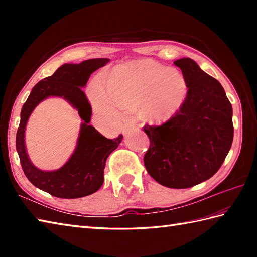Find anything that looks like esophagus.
<instances>
[{
    "mask_svg": "<svg viewBox=\"0 0 257 257\" xmlns=\"http://www.w3.org/2000/svg\"><path fill=\"white\" fill-rule=\"evenodd\" d=\"M137 129H138L137 125L134 124V123H125V124H123V127H122V134L128 135L129 133L135 132V130H137Z\"/></svg>",
    "mask_w": 257,
    "mask_h": 257,
    "instance_id": "34e87169",
    "label": "esophagus"
}]
</instances>
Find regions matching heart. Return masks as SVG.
I'll return each mask as SVG.
<instances>
[{"label":"heart","mask_w":257,"mask_h":257,"mask_svg":"<svg viewBox=\"0 0 257 257\" xmlns=\"http://www.w3.org/2000/svg\"><path fill=\"white\" fill-rule=\"evenodd\" d=\"M188 85L178 69L154 61L129 63L114 68L102 81L90 87V99L96 110L114 117L119 110L139 112L150 121H163L177 113L187 98Z\"/></svg>","instance_id":"b5f03b06"}]
</instances>
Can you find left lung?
I'll use <instances>...</instances> for the list:
<instances>
[{
	"mask_svg": "<svg viewBox=\"0 0 257 257\" xmlns=\"http://www.w3.org/2000/svg\"><path fill=\"white\" fill-rule=\"evenodd\" d=\"M174 65L187 81V98L166 122L144 125L150 140L144 162L158 183L187 189L214 176L224 162L233 143V111L222 85L193 59Z\"/></svg>",
	"mask_w": 257,
	"mask_h": 257,
	"instance_id": "1",
	"label": "left lung"
}]
</instances>
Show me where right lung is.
<instances>
[{
	"label": "right lung",
	"mask_w": 257,
	"mask_h": 257,
	"mask_svg": "<svg viewBox=\"0 0 257 257\" xmlns=\"http://www.w3.org/2000/svg\"><path fill=\"white\" fill-rule=\"evenodd\" d=\"M108 58H94L80 64H65L50 77L34 86L21 111L16 133V150L22 169L30 181L45 192L62 199H77L95 193L103 183V169L108 156L121 143L122 135L108 139L89 124L91 106L81 89L89 76L103 67ZM48 95L64 96L78 109L84 120L76 150L71 159L56 172H42L31 165L27 157L24 133L27 119L34 108Z\"/></svg>",
	"instance_id": "right-lung-1"
}]
</instances>
